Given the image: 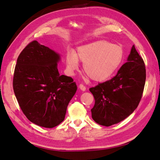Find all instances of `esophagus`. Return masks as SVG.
Segmentation results:
<instances>
[{
    "label": "esophagus",
    "instance_id": "obj_1",
    "mask_svg": "<svg viewBox=\"0 0 160 160\" xmlns=\"http://www.w3.org/2000/svg\"><path fill=\"white\" fill-rule=\"evenodd\" d=\"M79 88L80 89L82 90V91H84L86 90V87L84 85V84H80V85H79Z\"/></svg>",
    "mask_w": 160,
    "mask_h": 160
}]
</instances>
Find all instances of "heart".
Returning a JSON list of instances; mask_svg holds the SVG:
<instances>
[{
	"label": "heart",
	"mask_w": 160,
	"mask_h": 160,
	"mask_svg": "<svg viewBox=\"0 0 160 160\" xmlns=\"http://www.w3.org/2000/svg\"><path fill=\"white\" fill-rule=\"evenodd\" d=\"M124 53L122 47L107 40H98L78 48V52L69 53L66 57L67 69L73 73L78 69L79 60L83 69L95 82L108 79L121 64Z\"/></svg>",
	"instance_id": "obj_1"
}]
</instances>
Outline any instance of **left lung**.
I'll use <instances>...</instances> for the list:
<instances>
[{
    "mask_svg": "<svg viewBox=\"0 0 160 160\" xmlns=\"http://www.w3.org/2000/svg\"><path fill=\"white\" fill-rule=\"evenodd\" d=\"M111 80L89 91L95 99L91 108L93 120L109 127L129 116L141 100L146 81L145 64L133 45L127 59Z\"/></svg>",
    "mask_w": 160,
    "mask_h": 160,
    "instance_id": "obj_1",
    "label": "left lung"
}]
</instances>
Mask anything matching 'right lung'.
<instances>
[{
  "mask_svg": "<svg viewBox=\"0 0 160 160\" xmlns=\"http://www.w3.org/2000/svg\"><path fill=\"white\" fill-rule=\"evenodd\" d=\"M59 54L36 40L29 43L17 59L13 89L28 120L45 128L62 122L77 86L72 78L58 70Z\"/></svg>",
  "mask_w": 160,
  "mask_h": 160,
  "instance_id": "add662e5",
  "label": "right lung"
}]
</instances>
